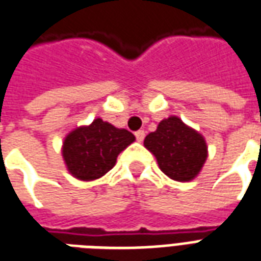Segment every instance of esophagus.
<instances>
[{
    "label": "esophagus",
    "instance_id": "34e87169",
    "mask_svg": "<svg viewBox=\"0 0 261 261\" xmlns=\"http://www.w3.org/2000/svg\"><path fill=\"white\" fill-rule=\"evenodd\" d=\"M136 138H137V141H138V142L144 141V138H145V131H144V130L137 131Z\"/></svg>",
    "mask_w": 261,
    "mask_h": 261
}]
</instances>
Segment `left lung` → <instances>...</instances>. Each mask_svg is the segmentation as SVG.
<instances>
[{
  "label": "left lung",
  "mask_w": 261,
  "mask_h": 261,
  "mask_svg": "<svg viewBox=\"0 0 261 261\" xmlns=\"http://www.w3.org/2000/svg\"><path fill=\"white\" fill-rule=\"evenodd\" d=\"M144 145L156 158L159 169L176 181L193 180L208 155L204 137L176 116L162 120Z\"/></svg>",
  "instance_id": "8db88e82"
}]
</instances>
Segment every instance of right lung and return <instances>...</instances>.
<instances>
[{
  "mask_svg": "<svg viewBox=\"0 0 261 261\" xmlns=\"http://www.w3.org/2000/svg\"><path fill=\"white\" fill-rule=\"evenodd\" d=\"M134 140L130 131L95 119L89 125L71 131L64 138L61 152L71 175L91 181L106 175L116 165L119 153Z\"/></svg>",
  "mask_w": 261,
  "mask_h": 261,
  "instance_id": "right-lung-1",
  "label": "right lung"
}]
</instances>
